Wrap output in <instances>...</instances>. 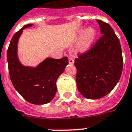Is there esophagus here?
I'll return each instance as SVG.
<instances>
[{
	"label": "esophagus",
	"instance_id": "34e87169",
	"mask_svg": "<svg viewBox=\"0 0 132 132\" xmlns=\"http://www.w3.org/2000/svg\"><path fill=\"white\" fill-rule=\"evenodd\" d=\"M68 62H69V64H73L75 62V60L72 57H68Z\"/></svg>",
	"mask_w": 132,
	"mask_h": 132
}]
</instances>
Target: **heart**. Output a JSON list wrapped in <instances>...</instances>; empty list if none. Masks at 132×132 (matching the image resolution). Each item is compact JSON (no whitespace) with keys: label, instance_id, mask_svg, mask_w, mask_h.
<instances>
[{"label":"heart","instance_id":"1","mask_svg":"<svg viewBox=\"0 0 132 132\" xmlns=\"http://www.w3.org/2000/svg\"><path fill=\"white\" fill-rule=\"evenodd\" d=\"M80 35L83 36L79 46V50L80 51H86L92 45L95 40L96 31L93 28L88 27L85 30L84 32H81Z\"/></svg>","mask_w":132,"mask_h":132}]
</instances>
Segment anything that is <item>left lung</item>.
Returning <instances> with one entry per match:
<instances>
[{"label":"left lung","instance_id":"8db88e82","mask_svg":"<svg viewBox=\"0 0 132 132\" xmlns=\"http://www.w3.org/2000/svg\"><path fill=\"white\" fill-rule=\"evenodd\" d=\"M102 36L90 50L75 60L79 91L90 99H98L114 89L120 79L123 60L121 44L109 24L96 20Z\"/></svg>","mask_w":132,"mask_h":132}]
</instances>
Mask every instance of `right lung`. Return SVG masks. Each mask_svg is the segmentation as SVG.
<instances>
[{"label":"right lung","instance_id":"right-lung-1","mask_svg":"<svg viewBox=\"0 0 132 132\" xmlns=\"http://www.w3.org/2000/svg\"><path fill=\"white\" fill-rule=\"evenodd\" d=\"M32 25H24L11 38L7 53L8 68L12 84L19 94L28 102L42 105L54 98L57 79L68 64V60L67 57L46 58L36 68L22 66L18 58V41L22 30Z\"/></svg>","mask_w":132,"mask_h":132}]
</instances>
